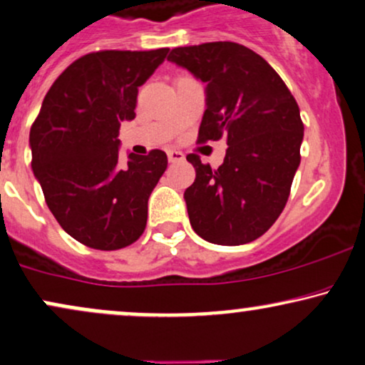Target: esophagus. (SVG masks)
I'll return each instance as SVG.
<instances>
[{
	"instance_id": "esophagus-1",
	"label": "esophagus",
	"mask_w": 365,
	"mask_h": 365,
	"mask_svg": "<svg viewBox=\"0 0 365 365\" xmlns=\"http://www.w3.org/2000/svg\"><path fill=\"white\" fill-rule=\"evenodd\" d=\"M167 155H168V161H172V163H175V161H182L185 158V155L178 150H168Z\"/></svg>"
}]
</instances>
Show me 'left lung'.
<instances>
[{"label": "left lung", "instance_id": "obj_1", "mask_svg": "<svg viewBox=\"0 0 365 365\" xmlns=\"http://www.w3.org/2000/svg\"><path fill=\"white\" fill-rule=\"evenodd\" d=\"M170 62L205 82V113L197 143L227 140L224 163L187 160L195 182L183 193L195 232L220 246L261 237L289 197L303 141L299 108L261 55L234 41L173 48Z\"/></svg>", "mask_w": 365, "mask_h": 365}]
</instances>
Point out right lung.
Segmentation results:
<instances>
[{
    "label": "right lung",
    "mask_w": 365,
    "mask_h": 365,
    "mask_svg": "<svg viewBox=\"0 0 365 365\" xmlns=\"http://www.w3.org/2000/svg\"><path fill=\"white\" fill-rule=\"evenodd\" d=\"M170 48L103 50L71 63L53 82L30 129L31 170L68 236L116 251L140 239L148 198L167 170L165 151L119 160L123 121L135 119L138 87Z\"/></svg>",
    "instance_id": "obj_1"
}]
</instances>
